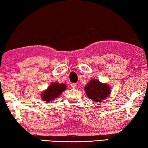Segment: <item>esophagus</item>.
Segmentation results:
<instances>
[{
	"instance_id": "1",
	"label": "esophagus",
	"mask_w": 148,
	"mask_h": 148,
	"mask_svg": "<svg viewBox=\"0 0 148 148\" xmlns=\"http://www.w3.org/2000/svg\"><path fill=\"white\" fill-rule=\"evenodd\" d=\"M71 87H72V88H76V87H77V85L76 84H72Z\"/></svg>"
}]
</instances>
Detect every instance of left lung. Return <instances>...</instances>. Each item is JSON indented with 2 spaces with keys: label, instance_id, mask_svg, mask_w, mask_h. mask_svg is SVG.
<instances>
[{
  "label": "left lung",
  "instance_id": "obj_1",
  "mask_svg": "<svg viewBox=\"0 0 148 148\" xmlns=\"http://www.w3.org/2000/svg\"><path fill=\"white\" fill-rule=\"evenodd\" d=\"M87 96L91 101L99 103L108 98L111 93L108 84L102 83L99 79H92L84 87Z\"/></svg>",
  "mask_w": 148,
  "mask_h": 148
}]
</instances>
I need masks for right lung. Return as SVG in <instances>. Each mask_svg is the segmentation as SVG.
<instances>
[{"label":"right lung","instance_id":"add662e5","mask_svg":"<svg viewBox=\"0 0 148 148\" xmlns=\"http://www.w3.org/2000/svg\"><path fill=\"white\" fill-rule=\"evenodd\" d=\"M66 89V85L65 84H59L58 82H53L44 91L42 92L40 97L43 101L50 102L61 95Z\"/></svg>","mask_w":148,"mask_h":148}]
</instances>
